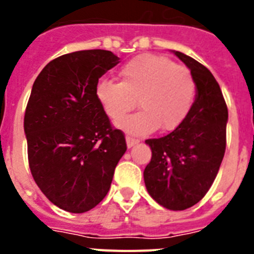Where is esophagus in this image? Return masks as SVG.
<instances>
[{
    "mask_svg": "<svg viewBox=\"0 0 254 254\" xmlns=\"http://www.w3.org/2000/svg\"><path fill=\"white\" fill-rule=\"evenodd\" d=\"M126 143H127V147H128V149H131V147L134 146L136 143H138V140H136V138H132V137H126Z\"/></svg>",
    "mask_w": 254,
    "mask_h": 254,
    "instance_id": "esophagus-1",
    "label": "esophagus"
}]
</instances>
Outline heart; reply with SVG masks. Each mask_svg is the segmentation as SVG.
Here are the masks:
<instances>
[{
    "instance_id": "obj_1",
    "label": "heart",
    "mask_w": 254,
    "mask_h": 254,
    "mask_svg": "<svg viewBox=\"0 0 254 254\" xmlns=\"http://www.w3.org/2000/svg\"><path fill=\"white\" fill-rule=\"evenodd\" d=\"M121 82L102 78L95 85V98L104 113L119 122L139 99L141 112L118 123L127 133L143 136L173 131L183 123L196 96V84L187 68L163 56L141 55L120 71Z\"/></svg>"
}]
</instances>
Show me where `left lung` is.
Wrapping results in <instances>:
<instances>
[{"label": "left lung", "instance_id": "8db88e82", "mask_svg": "<svg viewBox=\"0 0 254 254\" xmlns=\"http://www.w3.org/2000/svg\"><path fill=\"white\" fill-rule=\"evenodd\" d=\"M172 52L190 68L196 96L178 128L145 141L152 156L143 181L159 205L182 211L201 201L216 178L225 154L228 108L214 75L190 56Z\"/></svg>", "mask_w": 254, "mask_h": 254}]
</instances>
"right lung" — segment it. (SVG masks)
I'll use <instances>...</instances> for the list:
<instances>
[{"label":"right lung","mask_w":254,"mask_h":254,"mask_svg":"<svg viewBox=\"0 0 254 254\" xmlns=\"http://www.w3.org/2000/svg\"><path fill=\"white\" fill-rule=\"evenodd\" d=\"M118 64L111 51L72 52L51 61L31 89L24 117L30 172L68 212H86L107 196L127 150L95 98L96 82Z\"/></svg>","instance_id":"add662e5"}]
</instances>
